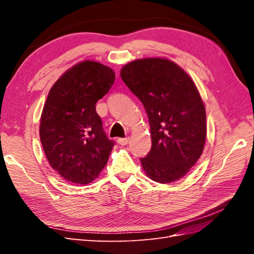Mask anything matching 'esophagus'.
Masks as SVG:
<instances>
[{
    "label": "esophagus",
    "mask_w": 254,
    "mask_h": 254,
    "mask_svg": "<svg viewBox=\"0 0 254 254\" xmlns=\"http://www.w3.org/2000/svg\"><path fill=\"white\" fill-rule=\"evenodd\" d=\"M118 142H119V144H121L123 146L127 145L129 142V137H120V139H118Z\"/></svg>",
    "instance_id": "34e87169"
}]
</instances>
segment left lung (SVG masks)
<instances>
[{"label":"left lung","mask_w":254,"mask_h":254,"mask_svg":"<svg viewBox=\"0 0 254 254\" xmlns=\"http://www.w3.org/2000/svg\"><path fill=\"white\" fill-rule=\"evenodd\" d=\"M121 77L148 115L152 145L140 159L146 175L159 183L182 178L200 158L206 136L204 105L194 81L162 58L132 61Z\"/></svg>","instance_id":"obj_1"}]
</instances>
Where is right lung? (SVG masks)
I'll use <instances>...</instances> for the list:
<instances>
[{
    "mask_svg": "<svg viewBox=\"0 0 254 254\" xmlns=\"http://www.w3.org/2000/svg\"><path fill=\"white\" fill-rule=\"evenodd\" d=\"M114 79L110 67L83 61L50 91L41 115L40 140L51 166L68 182L88 184L108 162L115 143L104 131L95 105Z\"/></svg>",
    "mask_w": 254,
    "mask_h": 254,
    "instance_id": "add662e5",
    "label": "right lung"
}]
</instances>
